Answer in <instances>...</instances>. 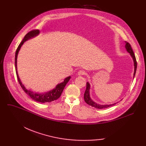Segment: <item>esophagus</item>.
<instances>
[{"label": "esophagus", "mask_w": 146, "mask_h": 146, "mask_svg": "<svg viewBox=\"0 0 146 146\" xmlns=\"http://www.w3.org/2000/svg\"><path fill=\"white\" fill-rule=\"evenodd\" d=\"M78 75H79V76H82V75H85V74H86V72H85V71H84V70H79V71L78 72Z\"/></svg>", "instance_id": "esophagus-1"}]
</instances>
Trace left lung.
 I'll return each mask as SVG.
<instances>
[{
  "mask_svg": "<svg viewBox=\"0 0 146 146\" xmlns=\"http://www.w3.org/2000/svg\"><path fill=\"white\" fill-rule=\"evenodd\" d=\"M125 48L127 50V51L130 54L131 57L133 59L134 61V76L135 74V72H136V70H137V61H136V58H135V56L134 53L133 51V49L131 47V45H130L128 42L125 41ZM90 84L89 83V82L86 83V89L85 90V92L84 94V99H85V101L86 102V103L87 104H88L89 105H90L92 107H95V108L97 109H104V108H108V107L115 105V104H110V105H99L97 103L95 102L92 99H91L90 97Z\"/></svg>",
  "mask_w": 146,
  "mask_h": 146,
  "instance_id": "obj_1",
  "label": "left lung"
}]
</instances>
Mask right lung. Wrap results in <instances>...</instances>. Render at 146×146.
<instances>
[{
    "instance_id": "add662e5",
    "label": "right lung",
    "mask_w": 146,
    "mask_h": 146,
    "mask_svg": "<svg viewBox=\"0 0 146 146\" xmlns=\"http://www.w3.org/2000/svg\"><path fill=\"white\" fill-rule=\"evenodd\" d=\"M39 33H40V31L38 29H35V30L31 31L30 32H29L28 33H27L25 35V37L24 38V39L22 40V41L21 42V43L18 45V47L16 51V52H15V70H16V73H17V76L18 80L20 84L21 88L28 96H29L32 99H33V100H34L36 102H41V103L51 102L52 101L56 100V99H57L58 98L60 97L61 94H62V92H63L65 86L66 85V84L68 83V82L70 79V76H68V77L64 79L63 82L61 83L60 84H58V85L56 86V88L53 89L52 90H50V91L48 92H46V93L40 94L38 92L37 93L34 92H33L31 90H28L27 89H26L25 87L24 86V85L22 83V82L19 78L18 71H17V57H18V52L21 47V46L27 40L38 35V34H39Z\"/></svg>"
}]
</instances>
